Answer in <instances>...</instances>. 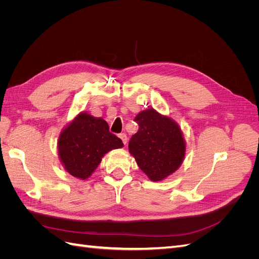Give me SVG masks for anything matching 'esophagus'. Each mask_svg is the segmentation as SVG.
Wrapping results in <instances>:
<instances>
[{
	"label": "esophagus",
	"mask_w": 259,
	"mask_h": 259,
	"mask_svg": "<svg viewBox=\"0 0 259 259\" xmlns=\"http://www.w3.org/2000/svg\"><path fill=\"white\" fill-rule=\"evenodd\" d=\"M121 139H122V142H123V144L124 145H126L127 144V136H126V134H120V136H119Z\"/></svg>",
	"instance_id": "1"
}]
</instances>
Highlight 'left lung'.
<instances>
[{
    "label": "left lung",
    "mask_w": 259,
    "mask_h": 259,
    "mask_svg": "<svg viewBox=\"0 0 259 259\" xmlns=\"http://www.w3.org/2000/svg\"><path fill=\"white\" fill-rule=\"evenodd\" d=\"M135 121L139 128L130 140L128 150L139 168L152 182L175 173L186 154V142L179 125L153 108L139 112Z\"/></svg>",
    "instance_id": "8db88e82"
}]
</instances>
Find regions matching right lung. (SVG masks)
Here are the masks:
<instances>
[{"label": "right lung", "instance_id": "add662e5", "mask_svg": "<svg viewBox=\"0 0 259 259\" xmlns=\"http://www.w3.org/2000/svg\"><path fill=\"white\" fill-rule=\"evenodd\" d=\"M123 147L122 140L109 132L108 123L82 111L61 131L58 155L70 175L88 179L100 164L103 156Z\"/></svg>", "mask_w": 259, "mask_h": 259}]
</instances>
